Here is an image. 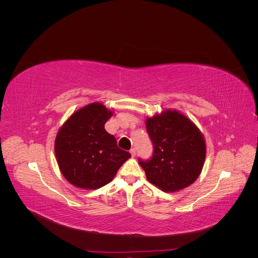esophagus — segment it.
I'll return each instance as SVG.
<instances>
[{"mask_svg": "<svg viewBox=\"0 0 258 258\" xmlns=\"http://www.w3.org/2000/svg\"><path fill=\"white\" fill-rule=\"evenodd\" d=\"M130 154H131V156H132V157H136V148H131V150H130Z\"/></svg>", "mask_w": 258, "mask_h": 258, "instance_id": "34e87169", "label": "esophagus"}]
</instances>
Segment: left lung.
<instances>
[{
  "instance_id": "obj_1",
  "label": "left lung",
  "mask_w": 258,
  "mask_h": 258,
  "mask_svg": "<svg viewBox=\"0 0 258 258\" xmlns=\"http://www.w3.org/2000/svg\"><path fill=\"white\" fill-rule=\"evenodd\" d=\"M154 145L152 158L140 159L147 181L166 192L182 190L200 175L205 165V137L188 117L175 110H163L145 121Z\"/></svg>"
}]
</instances>
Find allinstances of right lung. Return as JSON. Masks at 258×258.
<instances>
[{
    "label": "right lung",
    "mask_w": 258,
    "mask_h": 258,
    "mask_svg": "<svg viewBox=\"0 0 258 258\" xmlns=\"http://www.w3.org/2000/svg\"><path fill=\"white\" fill-rule=\"evenodd\" d=\"M114 112L93 102L75 111L60 127L54 155L62 175L82 189H98L110 183L131 155L117 147L104 129Z\"/></svg>",
    "instance_id": "1"
}]
</instances>
